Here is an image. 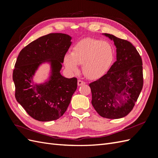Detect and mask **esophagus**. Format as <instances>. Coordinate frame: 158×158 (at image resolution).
<instances>
[{
	"label": "esophagus",
	"instance_id": "1",
	"mask_svg": "<svg viewBox=\"0 0 158 158\" xmlns=\"http://www.w3.org/2000/svg\"><path fill=\"white\" fill-rule=\"evenodd\" d=\"M77 84H78L79 86H80V85H82L85 84V82L81 81V80H78V81H77Z\"/></svg>",
	"mask_w": 158,
	"mask_h": 158
}]
</instances>
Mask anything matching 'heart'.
Wrapping results in <instances>:
<instances>
[{"label": "heart", "instance_id": "heart-1", "mask_svg": "<svg viewBox=\"0 0 158 158\" xmlns=\"http://www.w3.org/2000/svg\"><path fill=\"white\" fill-rule=\"evenodd\" d=\"M114 49L107 41L86 38L74 45L64 64L70 72L78 71L77 64H83V72L89 79H97L105 74L114 60Z\"/></svg>", "mask_w": 158, "mask_h": 158}]
</instances>
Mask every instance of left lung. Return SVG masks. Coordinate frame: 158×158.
Segmentation results:
<instances>
[{
	"label": "left lung",
	"mask_w": 158,
	"mask_h": 158,
	"mask_svg": "<svg viewBox=\"0 0 158 158\" xmlns=\"http://www.w3.org/2000/svg\"><path fill=\"white\" fill-rule=\"evenodd\" d=\"M103 35L113 41L117 60L105 75L89 83L92 104L101 117L119 119L132 110L142 90V59L130 42L110 34Z\"/></svg>",
	"instance_id": "obj_1"
}]
</instances>
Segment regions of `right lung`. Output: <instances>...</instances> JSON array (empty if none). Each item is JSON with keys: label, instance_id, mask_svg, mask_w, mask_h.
I'll list each match as a JSON object with an SVG mask.
<instances>
[{"label": "right lung", "instance_id": "obj_1", "mask_svg": "<svg viewBox=\"0 0 158 158\" xmlns=\"http://www.w3.org/2000/svg\"><path fill=\"white\" fill-rule=\"evenodd\" d=\"M71 36L62 33L43 36L23 48L13 72L15 96L28 115L40 122L56 120L64 115L77 88L75 77L60 74L62 63L71 45ZM51 67L48 81L34 84L33 77L43 63Z\"/></svg>", "mask_w": 158, "mask_h": 158}]
</instances>
